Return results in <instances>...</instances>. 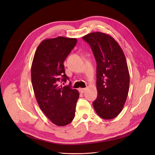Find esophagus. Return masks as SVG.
<instances>
[{
    "instance_id": "esophagus-1",
    "label": "esophagus",
    "mask_w": 155,
    "mask_h": 155,
    "mask_svg": "<svg viewBox=\"0 0 155 155\" xmlns=\"http://www.w3.org/2000/svg\"><path fill=\"white\" fill-rule=\"evenodd\" d=\"M86 90V88H80L79 89V91L81 93H84L85 92V91Z\"/></svg>"
}]
</instances>
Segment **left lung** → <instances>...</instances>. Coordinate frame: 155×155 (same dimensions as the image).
<instances>
[{"label": "left lung", "instance_id": "left-lung-1", "mask_svg": "<svg viewBox=\"0 0 155 155\" xmlns=\"http://www.w3.org/2000/svg\"><path fill=\"white\" fill-rule=\"evenodd\" d=\"M83 39L89 44L97 64L94 110L103 119H113L121 112L129 91L130 74L124 52L109 34L92 32Z\"/></svg>", "mask_w": 155, "mask_h": 155}]
</instances>
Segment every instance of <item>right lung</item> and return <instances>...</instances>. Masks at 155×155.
<instances>
[{
	"label": "right lung",
	"instance_id": "add662e5",
	"mask_svg": "<svg viewBox=\"0 0 155 155\" xmlns=\"http://www.w3.org/2000/svg\"><path fill=\"white\" fill-rule=\"evenodd\" d=\"M77 39L58 37L45 39L35 51L31 67L34 94L41 110L52 123L64 126L73 120L79 93L59 82L69 79L64 62L74 48Z\"/></svg>",
	"mask_w": 155,
	"mask_h": 155
}]
</instances>
